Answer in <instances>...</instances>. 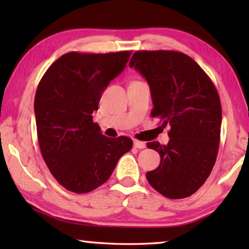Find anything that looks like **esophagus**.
Returning <instances> with one entry per match:
<instances>
[{
  "label": "esophagus",
  "instance_id": "esophagus-1",
  "mask_svg": "<svg viewBox=\"0 0 249 249\" xmlns=\"http://www.w3.org/2000/svg\"><path fill=\"white\" fill-rule=\"evenodd\" d=\"M134 147H135V148H138V149H142V148H145L146 145H145V142H142L134 141Z\"/></svg>",
  "mask_w": 249,
  "mask_h": 249
}]
</instances>
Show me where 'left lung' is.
<instances>
[{
	"label": "left lung",
	"instance_id": "1",
	"mask_svg": "<svg viewBox=\"0 0 249 249\" xmlns=\"http://www.w3.org/2000/svg\"><path fill=\"white\" fill-rule=\"evenodd\" d=\"M149 84L162 126H170L167 145L147 142L160 163L146 174L149 184L169 199L196 193L208 179L220 146L222 107L212 80L188 54L172 50H138L129 61Z\"/></svg>",
	"mask_w": 249,
	"mask_h": 249
}]
</instances>
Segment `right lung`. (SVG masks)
Segmentation results:
<instances>
[{
    "label": "right lung",
    "mask_w": 249,
    "mask_h": 249,
    "mask_svg": "<svg viewBox=\"0 0 249 249\" xmlns=\"http://www.w3.org/2000/svg\"><path fill=\"white\" fill-rule=\"evenodd\" d=\"M130 54L128 50L71 52L57 59L39 81L34 109L41 156L67 190H94L107 182L119 159L132 149L128 137L102 135L92 116L103 91L124 70Z\"/></svg>",
    "instance_id": "add662e5"
}]
</instances>
